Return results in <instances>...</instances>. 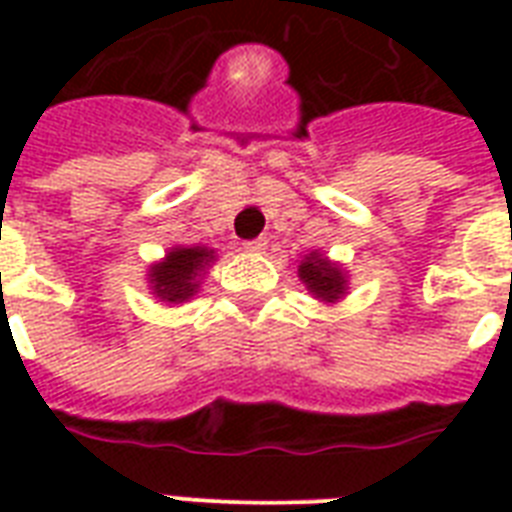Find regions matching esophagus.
Masks as SVG:
<instances>
[{"label": "esophagus", "instance_id": "esophagus-1", "mask_svg": "<svg viewBox=\"0 0 512 512\" xmlns=\"http://www.w3.org/2000/svg\"><path fill=\"white\" fill-rule=\"evenodd\" d=\"M265 247H268V241L265 239H252L244 244V249H247V252H252V255H260V252H265Z\"/></svg>", "mask_w": 512, "mask_h": 512}]
</instances>
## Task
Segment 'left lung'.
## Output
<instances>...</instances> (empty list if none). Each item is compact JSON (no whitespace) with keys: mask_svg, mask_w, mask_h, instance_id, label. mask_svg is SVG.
<instances>
[{"mask_svg":"<svg viewBox=\"0 0 512 512\" xmlns=\"http://www.w3.org/2000/svg\"><path fill=\"white\" fill-rule=\"evenodd\" d=\"M297 279L303 281L305 289L316 300L327 305L340 303L342 297L348 295V273L342 271L340 263H332L319 249H311L297 263Z\"/></svg>","mask_w":512,"mask_h":512,"instance_id":"8db88e82","label":"left lung"}]
</instances>
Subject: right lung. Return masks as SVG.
<instances>
[{
	"instance_id": "right-lung-1",
	"label": "right lung",
	"mask_w": 512,
	"mask_h": 512,
	"mask_svg": "<svg viewBox=\"0 0 512 512\" xmlns=\"http://www.w3.org/2000/svg\"><path fill=\"white\" fill-rule=\"evenodd\" d=\"M217 260V252L209 247H185V244H175L167 249V255L162 260L148 265L146 281L151 295L159 303L167 305H183L193 300V295L199 292L201 279L209 271V265Z\"/></svg>"
}]
</instances>
